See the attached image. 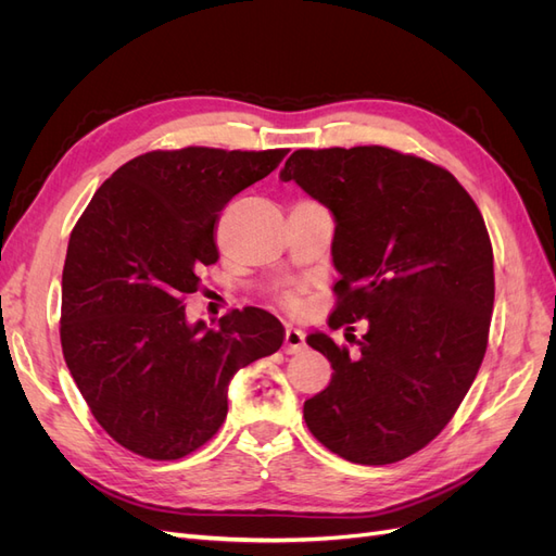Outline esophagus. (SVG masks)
<instances>
[{
  "label": "esophagus",
  "mask_w": 556,
  "mask_h": 556,
  "mask_svg": "<svg viewBox=\"0 0 556 556\" xmlns=\"http://www.w3.org/2000/svg\"><path fill=\"white\" fill-rule=\"evenodd\" d=\"M304 345H306V333L301 331V329H294V327H288L285 329V352H288V355H296V352H301L304 350Z\"/></svg>",
  "instance_id": "34e87169"
}]
</instances>
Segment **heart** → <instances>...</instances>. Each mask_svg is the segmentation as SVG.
I'll return each instance as SVG.
<instances>
[{
	"label": "heart",
	"instance_id": "1",
	"mask_svg": "<svg viewBox=\"0 0 556 556\" xmlns=\"http://www.w3.org/2000/svg\"><path fill=\"white\" fill-rule=\"evenodd\" d=\"M285 301H288L290 306H296V304H299V296H296V292H294V290H290L288 294H285Z\"/></svg>",
	"mask_w": 556,
	"mask_h": 556
}]
</instances>
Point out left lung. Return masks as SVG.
<instances>
[{
	"label": "left lung",
	"mask_w": 556,
	"mask_h": 556,
	"mask_svg": "<svg viewBox=\"0 0 556 556\" xmlns=\"http://www.w3.org/2000/svg\"><path fill=\"white\" fill-rule=\"evenodd\" d=\"M280 178L336 217L329 327L368 323L357 355L308 336L333 374L304 403L306 425L348 462L406 459L447 427L484 359L494 252L482 213L443 166L384 146L301 148Z\"/></svg>",
	"instance_id": "8db88e82"
}]
</instances>
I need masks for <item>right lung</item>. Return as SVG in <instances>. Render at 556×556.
I'll use <instances>...</instances> for the list:
<instances>
[{
    "label": "right lung",
    "mask_w": 556,
    "mask_h": 556,
    "mask_svg": "<svg viewBox=\"0 0 556 556\" xmlns=\"http://www.w3.org/2000/svg\"><path fill=\"white\" fill-rule=\"evenodd\" d=\"M274 150H150L104 180L78 217L62 271V355L111 439L146 459H182L227 417L239 368L274 355L285 329L262 308L188 325L185 296L217 262L215 223L271 174Z\"/></svg>",
    "instance_id": "obj_1"
}]
</instances>
